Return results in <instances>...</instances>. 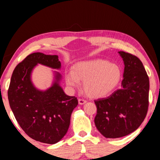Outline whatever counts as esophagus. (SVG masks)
I'll list each match as a JSON object with an SVG mask.
<instances>
[{
	"instance_id": "34e87169",
	"label": "esophagus",
	"mask_w": 160,
	"mask_h": 160,
	"mask_svg": "<svg viewBox=\"0 0 160 160\" xmlns=\"http://www.w3.org/2000/svg\"><path fill=\"white\" fill-rule=\"evenodd\" d=\"M86 102H87L86 100H85V99H78V103H79V104H80V105H82L84 104H85Z\"/></svg>"
}]
</instances>
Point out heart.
<instances>
[{
  "label": "heart",
  "mask_w": 160,
  "mask_h": 160,
  "mask_svg": "<svg viewBox=\"0 0 160 160\" xmlns=\"http://www.w3.org/2000/svg\"><path fill=\"white\" fill-rule=\"evenodd\" d=\"M121 79V70L117 65L104 60L83 61L74 66L66 75V82L72 88H79L84 81V90L92 98H102L115 90Z\"/></svg>",
  "instance_id": "obj_1"
}]
</instances>
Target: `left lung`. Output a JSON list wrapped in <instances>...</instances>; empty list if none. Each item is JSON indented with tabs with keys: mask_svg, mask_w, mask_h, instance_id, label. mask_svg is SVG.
Instances as JSON below:
<instances>
[{
	"mask_svg": "<svg viewBox=\"0 0 160 160\" xmlns=\"http://www.w3.org/2000/svg\"><path fill=\"white\" fill-rule=\"evenodd\" d=\"M124 63L121 88L107 98L94 100V123L107 138H117L131 133L141 125L149 105V78L140 59L118 51Z\"/></svg>",
	"mask_w": 160,
	"mask_h": 160,
	"instance_id": "8db88e82",
	"label": "left lung"
}]
</instances>
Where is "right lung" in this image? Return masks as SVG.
<instances>
[{"instance_id":"right-lung-1","label":"right lung","mask_w":160,"mask_h":160,"mask_svg":"<svg viewBox=\"0 0 160 160\" xmlns=\"http://www.w3.org/2000/svg\"><path fill=\"white\" fill-rule=\"evenodd\" d=\"M37 64L57 70L61 67L57 55L29 54L12 72L8 92L10 107L19 125L31 138L55 144L66 134L78 102L75 97L64 92L59 84L62 77L58 72L54 71L53 84L47 90L35 88L31 75Z\"/></svg>"}]
</instances>
